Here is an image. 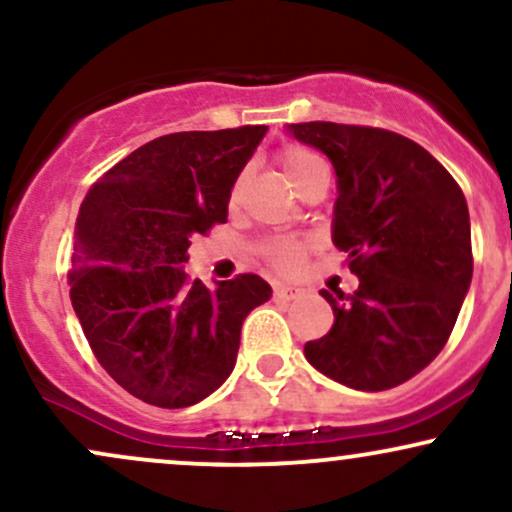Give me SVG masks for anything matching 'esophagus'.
<instances>
[{"instance_id": "esophagus-1", "label": "esophagus", "mask_w": 512, "mask_h": 512, "mask_svg": "<svg viewBox=\"0 0 512 512\" xmlns=\"http://www.w3.org/2000/svg\"><path fill=\"white\" fill-rule=\"evenodd\" d=\"M298 293H301L298 286H291V284H276L274 286V298H279V301H293Z\"/></svg>"}]
</instances>
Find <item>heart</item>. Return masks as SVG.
<instances>
[{
    "instance_id": "heart-1",
    "label": "heart",
    "mask_w": 512,
    "mask_h": 512,
    "mask_svg": "<svg viewBox=\"0 0 512 512\" xmlns=\"http://www.w3.org/2000/svg\"><path fill=\"white\" fill-rule=\"evenodd\" d=\"M317 166H322L320 158L310 154L308 149H298V146L286 149L284 156H281V170H284L286 180L291 182V187H296L298 180H301L303 175H308L310 170ZM240 195H243V178L236 180V185H233L231 204H236ZM305 255H308V245L301 243V240L281 238V240H272V243L267 245L269 262H272L274 267H279L281 272H296V269H301Z\"/></svg>"
}]
</instances>
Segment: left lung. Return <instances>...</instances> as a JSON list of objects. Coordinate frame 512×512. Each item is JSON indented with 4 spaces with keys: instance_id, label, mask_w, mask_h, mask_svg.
<instances>
[{
    "instance_id": "left-lung-1",
    "label": "left lung",
    "mask_w": 512,
    "mask_h": 512,
    "mask_svg": "<svg viewBox=\"0 0 512 512\" xmlns=\"http://www.w3.org/2000/svg\"><path fill=\"white\" fill-rule=\"evenodd\" d=\"M286 132L330 158L337 175L332 243L358 291H320L334 325L305 344L322 375L383 392L421 373L448 342L472 284V231L460 185L402 134L337 122Z\"/></svg>"
}]
</instances>
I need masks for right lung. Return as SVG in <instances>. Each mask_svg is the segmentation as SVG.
<instances>
[{"label":"right lung","instance_id":"obj_1","mask_svg":"<svg viewBox=\"0 0 512 512\" xmlns=\"http://www.w3.org/2000/svg\"><path fill=\"white\" fill-rule=\"evenodd\" d=\"M264 125L175 132L139 146L88 190L76 219L72 305L98 363L146 404L202 402L233 373L240 327L272 298L257 274L190 281L187 248L226 223Z\"/></svg>","mask_w":512,"mask_h":512}]
</instances>
